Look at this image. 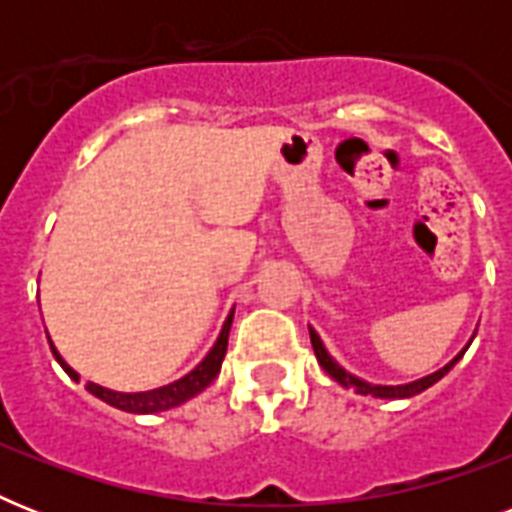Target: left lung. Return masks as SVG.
Here are the masks:
<instances>
[{"label":"left lung","mask_w":512,"mask_h":512,"mask_svg":"<svg viewBox=\"0 0 512 512\" xmlns=\"http://www.w3.org/2000/svg\"><path fill=\"white\" fill-rule=\"evenodd\" d=\"M311 345H313V353H316V358H319V364L324 366V372L332 377V380H337L340 385H345V388H353L356 393H361V396H377V398H409V396H417V393H422V390H428L430 385H436L441 377H444L449 369H452L457 361L462 358V350L460 356L454 358L452 364H446L444 369H438V372L428 374V377H422V380L417 382H409V385H369V382L358 380V377H353V374H348L345 369H342L337 361H332V356L327 353V348H324V342H321V337L316 335L311 329Z\"/></svg>","instance_id":"obj_1"}]
</instances>
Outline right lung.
<instances>
[{"label":"right lung","instance_id":"1","mask_svg":"<svg viewBox=\"0 0 512 512\" xmlns=\"http://www.w3.org/2000/svg\"><path fill=\"white\" fill-rule=\"evenodd\" d=\"M231 321H233V311L231 316L225 319L223 324V332L217 337L215 348L209 350L207 358L201 361L191 374H185L183 380L172 382V385H164V388H156V390H146V393H116V390H108V388H100L95 382H87L84 388L90 390L92 396H98L100 401H106V404L116 406V409H122V412H132V414H154V412H167L172 406L183 404L188 398H193L196 393L207 388L209 382L215 380L217 372H220V364H223L225 358V350H228V332H231ZM52 348V356L58 358V364L66 369V374L71 380L79 382V374L71 369V366L60 358V353Z\"/></svg>","mask_w":512,"mask_h":512}]
</instances>
